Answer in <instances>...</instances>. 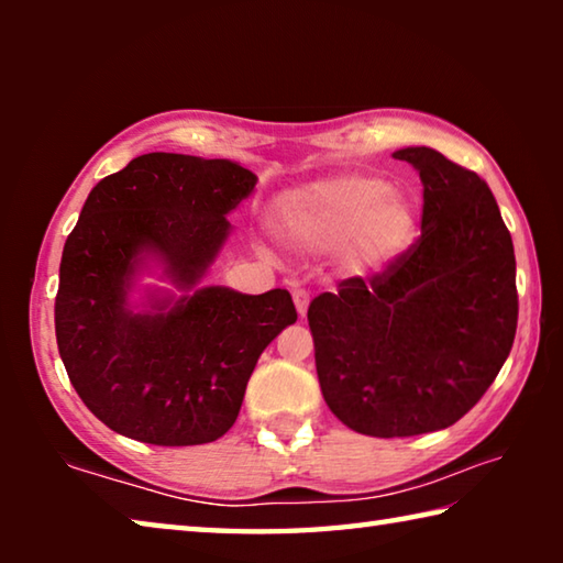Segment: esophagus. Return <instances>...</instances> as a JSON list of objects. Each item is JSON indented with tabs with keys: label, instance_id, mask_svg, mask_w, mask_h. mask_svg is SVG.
Masks as SVG:
<instances>
[{
	"label": "esophagus",
	"instance_id": "34e87169",
	"mask_svg": "<svg viewBox=\"0 0 563 563\" xmlns=\"http://www.w3.org/2000/svg\"><path fill=\"white\" fill-rule=\"evenodd\" d=\"M292 302H295V310H298V316L305 318V312H308V305H310V292L302 290V288H295L292 290Z\"/></svg>",
	"mask_w": 563,
	"mask_h": 563
}]
</instances>
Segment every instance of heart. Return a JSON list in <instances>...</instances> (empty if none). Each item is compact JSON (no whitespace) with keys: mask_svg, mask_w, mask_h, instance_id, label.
<instances>
[{"mask_svg":"<svg viewBox=\"0 0 563 563\" xmlns=\"http://www.w3.org/2000/svg\"><path fill=\"white\" fill-rule=\"evenodd\" d=\"M273 223L288 241L312 251H335L352 271H383L412 251L419 216L407 196L383 178L345 174L285 194Z\"/></svg>","mask_w":563,"mask_h":563,"instance_id":"b5f03b06","label":"heart"}]
</instances>
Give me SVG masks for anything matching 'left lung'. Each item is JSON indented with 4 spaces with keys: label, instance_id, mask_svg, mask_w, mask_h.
Masks as SVG:
<instances>
[{
    "label": "left lung",
    "instance_id": "8db88e82",
    "mask_svg": "<svg viewBox=\"0 0 563 563\" xmlns=\"http://www.w3.org/2000/svg\"><path fill=\"white\" fill-rule=\"evenodd\" d=\"M424 186L422 235L383 275L308 308L322 397L367 437L454 424L487 393L517 335V261L489 186L440 151L393 154Z\"/></svg>",
    "mask_w": 563,
    "mask_h": 563
}]
</instances>
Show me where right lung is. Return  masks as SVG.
Returning <instances> with one entry per match:
<instances>
[{"label": "right lung", "mask_w": 563, "mask_h": 563, "mask_svg": "<svg viewBox=\"0 0 563 563\" xmlns=\"http://www.w3.org/2000/svg\"><path fill=\"white\" fill-rule=\"evenodd\" d=\"M258 176L228 158L144 154L97 186L64 243L54 322L71 385L109 430L216 442L261 352L298 320L288 290L203 285ZM158 274L170 289L137 285Z\"/></svg>", "instance_id": "right-lung-1"}]
</instances>
